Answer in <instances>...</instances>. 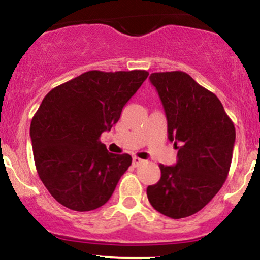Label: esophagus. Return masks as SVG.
Returning a JSON list of instances; mask_svg holds the SVG:
<instances>
[{
  "mask_svg": "<svg viewBox=\"0 0 260 260\" xmlns=\"http://www.w3.org/2000/svg\"><path fill=\"white\" fill-rule=\"evenodd\" d=\"M142 159L141 158H139V157H134L133 158V166L134 167H139V166H141L142 165Z\"/></svg>",
  "mask_w": 260,
  "mask_h": 260,
  "instance_id": "esophagus-1",
  "label": "esophagus"
}]
</instances>
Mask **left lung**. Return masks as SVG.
Returning a JSON list of instances; mask_svg holds the SVG:
<instances>
[{
	"mask_svg": "<svg viewBox=\"0 0 260 260\" xmlns=\"http://www.w3.org/2000/svg\"><path fill=\"white\" fill-rule=\"evenodd\" d=\"M161 98L176 166L159 165L161 179L147 186L153 209L171 218L200 211L222 188L232 162L236 130L222 103L183 71L150 76Z\"/></svg>",
	"mask_w": 260,
	"mask_h": 260,
	"instance_id": "1",
	"label": "left lung"
}]
</instances>
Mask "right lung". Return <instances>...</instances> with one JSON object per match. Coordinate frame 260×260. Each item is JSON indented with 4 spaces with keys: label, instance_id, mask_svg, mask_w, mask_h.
Here are the masks:
<instances>
[{
    "label": "right lung",
    "instance_id": "add662e5",
    "mask_svg": "<svg viewBox=\"0 0 260 260\" xmlns=\"http://www.w3.org/2000/svg\"><path fill=\"white\" fill-rule=\"evenodd\" d=\"M145 70H93L52 88L31 119L38 176L57 203L75 211L101 208L130 167V154L108 152L102 133L147 78Z\"/></svg>",
    "mask_w": 260,
    "mask_h": 260
}]
</instances>
